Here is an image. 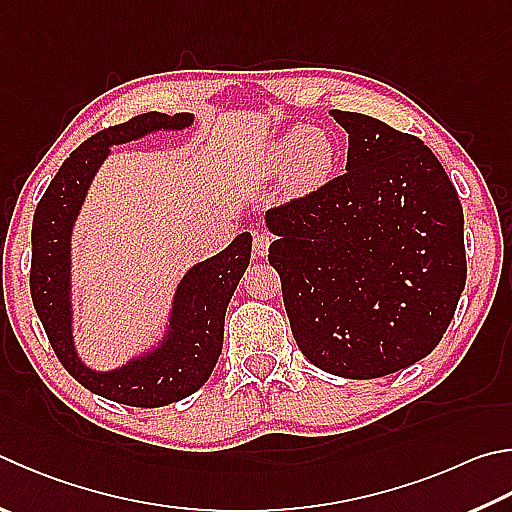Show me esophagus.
<instances>
[{"mask_svg": "<svg viewBox=\"0 0 512 512\" xmlns=\"http://www.w3.org/2000/svg\"><path fill=\"white\" fill-rule=\"evenodd\" d=\"M271 235L268 232H255L253 235V255L255 257H266L268 255V248H271Z\"/></svg>", "mask_w": 512, "mask_h": 512, "instance_id": "1", "label": "esophagus"}]
</instances>
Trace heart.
Listing matches in <instances>:
<instances>
[{
    "label": "heart",
    "instance_id": "b5f03b06",
    "mask_svg": "<svg viewBox=\"0 0 512 512\" xmlns=\"http://www.w3.org/2000/svg\"><path fill=\"white\" fill-rule=\"evenodd\" d=\"M340 147L329 132L297 125L268 147L264 167L268 174L286 172L295 194H306L331 181L338 167Z\"/></svg>",
    "mask_w": 512,
    "mask_h": 512
}]
</instances>
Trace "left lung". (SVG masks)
<instances>
[{
	"label": "left lung",
	"instance_id": "8db88e82",
	"mask_svg": "<svg viewBox=\"0 0 512 512\" xmlns=\"http://www.w3.org/2000/svg\"><path fill=\"white\" fill-rule=\"evenodd\" d=\"M347 172L266 212L297 347L342 378H380L439 345L466 286L463 208L421 138L333 109Z\"/></svg>",
	"mask_w": 512,
	"mask_h": 512
}]
</instances>
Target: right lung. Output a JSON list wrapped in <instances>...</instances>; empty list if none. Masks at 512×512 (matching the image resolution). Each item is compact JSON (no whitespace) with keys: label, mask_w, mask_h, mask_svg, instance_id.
<instances>
[{"label":"right lung","mask_w":512,"mask_h":512,"mask_svg":"<svg viewBox=\"0 0 512 512\" xmlns=\"http://www.w3.org/2000/svg\"><path fill=\"white\" fill-rule=\"evenodd\" d=\"M192 114L134 116L102 129L82 143L53 176L33 215L31 297L62 367L82 387L109 401L132 407H163L181 401L208 383L224 347V320L232 293L250 262V232H241L219 255L194 264L176 286L170 324L154 349L127 365L96 371L80 360L73 345L71 311V230L98 167L111 145L138 141L147 134L176 132L192 125Z\"/></svg>","instance_id":"add662e5"}]
</instances>
